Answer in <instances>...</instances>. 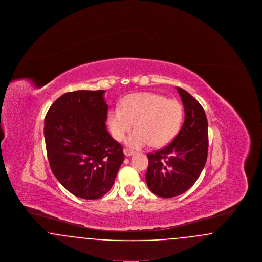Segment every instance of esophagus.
<instances>
[{
	"label": "esophagus",
	"mask_w": 262,
	"mask_h": 262,
	"mask_svg": "<svg viewBox=\"0 0 262 262\" xmlns=\"http://www.w3.org/2000/svg\"><path fill=\"white\" fill-rule=\"evenodd\" d=\"M124 153H125V156H132V155H134L135 154V151H133V150L127 149V148H125L124 149Z\"/></svg>",
	"instance_id": "34e87169"
}]
</instances>
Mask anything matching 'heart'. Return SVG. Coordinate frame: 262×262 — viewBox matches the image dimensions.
Wrapping results in <instances>:
<instances>
[{
    "mask_svg": "<svg viewBox=\"0 0 262 262\" xmlns=\"http://www.w3.org/2000/svg\"><path fill=\"white\" fill-rule=\"evenodd\" d=\"M183 117V106L179 101L157 93L139 92L126 95L120 107L110 109L107 125L112 137L122 141L135 123L137 128L125 141L128 146L140 148L152 143L155 147H162L177 137Z\"/></svg>",
    "mask_w": 262,
    "mask_h": 262,
    "instance_id": "heart-1",
    "label": "heart"
}]
</instances>
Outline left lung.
Instances as JSON below:
<instances>
[{"label": "left lung", "mask_w": 262, "mask_h": 262, "mask_svg": "<svg viewBox=\"0 0 262 262\" xmlns=\"http://www.w3.org/2000/svg\"><path fill=\"white\" fill-rule=\"evenodd\" d=\"M185 108V123L173 141L148 153L145 174L150 190L161 198H174L196 182L207 160L208 123L199 101L177 88Z\"/></svg>", "instance_id": "8db88e82"}]
</instances>
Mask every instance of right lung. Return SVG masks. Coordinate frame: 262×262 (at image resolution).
Segmentation results:
<instances>
[{
	"label": "right lung",
	"mask_w": 262,
	"mask_h": 262,
	"mask_svg": "<svg viewBox=\"0 0 262 262\" xmlns=\"http://www.w3.org/2000/svg\"><path fill=\"white\" fill-rule=\"evenodd\" d=\"M105 90H77L56 100L44 121L51 170L75 196L97 200L112 187L125 159L107 130Z\"/></svg>",
	"instance_id": "obj_1"
}]
</instances>
